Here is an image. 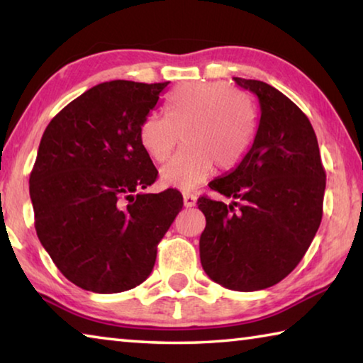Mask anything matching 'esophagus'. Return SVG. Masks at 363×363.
I'll list each match as a JSON object with an SVG mask.
<instances>
[{"instance_id": "obj_1", "label": "esophagus", "mask_w": 363, "mask_h": 363, "mask_svg": "<svg viewBox=\"0 0 363 363\" xmlns=\"http://www.w3.org/2000/svg\"><path fill=\"white\" fill-rule=\"evenodd\" d=\"M196 205V196L192 194H184V206L192 208Z\"/></svg>"}]
</instances>
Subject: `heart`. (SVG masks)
<instances>
[{
	"label": "heart",
	"mask_w": 363,
	"mask_h": 363,
	"mask_svg": "<svg viewBox=\"0 0 363 363\" xmlns=\"http://www.w3.org/2000/svg\"><path fill=\"white\" fill-rule=\"evenodd\" d=\"M167 115L152 112L139 126V143L155 162H164L179 143L186 147L160 171L169 187L194 190L211 174L214 162L229 169L253 139L255 108L247 96L223 82L187 83L168 96Z\"/></svg>",
	"instance_id": "heart-1"
}]
</instances>
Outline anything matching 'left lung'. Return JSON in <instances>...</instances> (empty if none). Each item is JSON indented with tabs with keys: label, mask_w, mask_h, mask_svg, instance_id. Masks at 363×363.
Returning <instances> with one entry per match:
<instances>
[{
	"label": "left lung",
	"mask_w": 363,
	"mask_h": 363,
	"mask_svg": "<svg viewBox=\"0 0 363 363\" xmlns=\"http://www.w3.org/2000/svg\"><path fill=\"white\" fill-rule=\"evenodd\" d=\"M259 101V125L235 169L210 182L230 205L206 196L200 261L208 277L235 291L264 290L303 259L322 220L325 169L307 116L279 89L233 78Z\"/></svg>",
	"instance_id": "obj_1"
}]
</instances>
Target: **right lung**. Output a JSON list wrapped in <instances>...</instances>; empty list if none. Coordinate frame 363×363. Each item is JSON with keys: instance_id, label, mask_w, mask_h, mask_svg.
Instances as JSON below:
<instances>
[{"instance_id": "obj_1", "label": "right lung", "mask_w": 363, "mask_h": 363, "mask_svg": "<svg viewBox=\"0 0 363 363\" xmlns=\"http://www.w3.org/2000/svg\"><path fill=\"white\" fill-rule=\"evenodd\" d=\"M168 83L97 84L43 134L30 174L36 235L64 277L83 290L108 294L143 284L182 210L176 189L139 192L158 176L139 126Z\"/></svg>"}]
</instances>
